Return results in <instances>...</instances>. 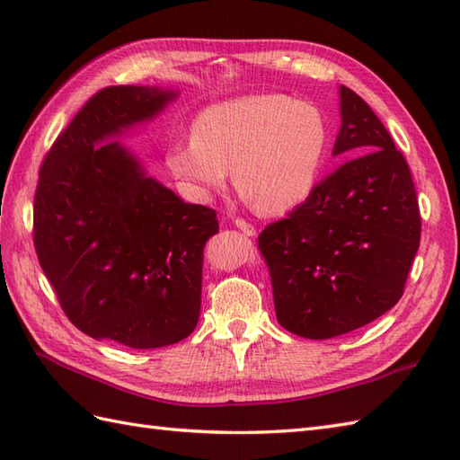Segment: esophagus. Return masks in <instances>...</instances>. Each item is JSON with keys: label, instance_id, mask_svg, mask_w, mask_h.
I'll return each mask as SVG.
<instances>
[{"label": "esophagus", "instance_id": "1", "mask_svg": "<svg viewBox=\"0 0 460 460\" xmlns=\"http://www.w3.org/2000/svg\"><path fill=\"white\" fill-rule=\"evenodd\" d=\"M233 223H235V227L243 233V235H247V237H252V235H255V227H252V225L249 223V221H245V219H235V221H233Z\"/></svg>", "mask_w": 460, "mask_h": 460}]
</instances>
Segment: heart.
<instances>
[{
	"mask_svg": "<svg viewBox=\"0 0 460 460\" xmlns=\"http://www.w3.org/2000/svg\"><path fill=\"white\" fill-rule=\"evenodd\" d=\"M328 150L318 106L287 94H251L195 116L191 138L175 142L165 164L183 191L205 201L229 178L261 213H285L314 191Z\"/></svg>",
	"mask_w": 460,
	"mask_h": 460,
	"instance_id": "obj_1",
	"label": "heart"
}]
</instances>
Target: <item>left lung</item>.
<instances>
[{
    "label": "left lung",
    "mask_w": 460,
    "mask_h": 460,
    "mask_svg": "<svg viewBox=\"0 0 460 460\" xmlns=\"http://www.w3.org/2000/svg\"><path fill=\"white\" fill-rule=\"evenodd\" d=\"M340 114L332 154L352 160L259 235L279 324L308 340L348 334L394 308L421 241L411 172L385 126L344 84Z\"/></svg>",
    "instance_id": "1"
}]
</instances>
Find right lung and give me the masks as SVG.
I'll use <instances>...</instances> for the list:
<instances>
[{"instance_id": "add662e5", "label": "right lung", "mask_w": 460, "mask_h": 460, "mask_svg": "<svg viewBox=\"0 0 460 460\" xmlns=\"http://www.w3.org/2000/svg\"><path fill=\"white\" fill-rule=\"evenodd\" d=\"M178 93L109 86L45 155L33 205L39 265L73 324L134 349L170 346L198 326L203 247L217 213L183 203L111 142Z\"/></svg>"}]
</instances>
